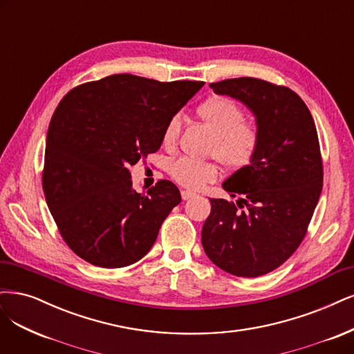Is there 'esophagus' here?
<instances>
[{
  "label": "esophagus",
  "instance_id": "obj_1",
  "mask_svg": "<svg viewBox=\"0 0 354 354\" xmlns=\"http://www.w3.org/2000/svg\"><path fill=\"white\" fill-rule=\"evenodd\" d=\"M196 196V193H193V192H190V190H181V198H183V201H189V199H192V198H194Z\"/></svg>",
  "mask_w": 354,
  "mask_h": 354
}]
</instances>
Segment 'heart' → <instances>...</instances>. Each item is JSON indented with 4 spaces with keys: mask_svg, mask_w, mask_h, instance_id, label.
<instances>
[{
    "mask_svg": "<svg viewBox=\"0 0 354 354\" xmlns=\"http://www.w3.org/2000/svg\"><path fill=\"white\" fill-rule=\"evenodd\" d=\"M198 113L216 133L211 149L214 156L231 168H241L252 162L259 148V131L253 124L246 123L245 113L234 101L221 96L211 98L199 106ZM180 129L181 118L174 115L164 129L162 143L173 146L178 139ZM169 173L180 186L199 190L218 178L219 168L215 162L183 156L173 162Z\"/></svg>",
    "mask_w": 354,
    "mask_h": 354,
    "instance_id": "obj_1",
    "label": "heart"
}]
</instances>
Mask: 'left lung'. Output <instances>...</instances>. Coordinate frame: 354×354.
I'll list each match as a JSON object with an SVG mask.
<instances>
[{
  "instance_id": "8db88e82",
  "label": "left lung",
  "mask_w": 354,
  "mask_h": 354,
  "mask_svg": "<svg viewBox=\"0 0 354 354\" xmlns=\"http://www.w3.org/2000/svg\"><path fill=\"white\" fill-rule=\"evenodd\" d=\"M209 86L250 109L259 148L223 183L236 203L209 199L202 246L223 271L259 277L283 265L306 236L324 180L318 133L306 104L286 86L254 77Z\"/></svg>"
}]
</instances>
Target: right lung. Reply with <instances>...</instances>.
<instances>
[{"mask_svg":"<svg viewBox=\"0 0 354 354\" xmlns=\"http://www.w3.org/2000/svg\"><path fill=\"white\" fill-rule=\"evenodd\" d=\"M203 84L113 75L61 100L46 135L42 187L61 237L82 259L123 268L151 250L181 196L168 180L138 193L127 167L160 149L168 121Z\"/></svg>","mask_w":354,"mask_h":354,"instance_id":"obj_1","label":"right lung"}]
</instances>
